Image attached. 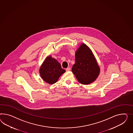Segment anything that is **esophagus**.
I'll use <instances>...</instances> for the list:
<instances>
[{
    "instance_id": "obj_1",
    "label": "esophagus",
    "mask_w": 133,
    "mask_h": 133,
    "mask_svg": "<svg viewBox=\"0 0 133 133\" xmlns=\"http://www.w3.org/2000/svg\"><path fill=\"white\" fill-rule=\"evenodd\" d=\"M66 71H67V72H68V71H70V68L68 67V68H67L66 69Z\"/></svg>"
}]
</instances>
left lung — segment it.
Segmentation results:
<instances>
[{
    "instance_id": "obj_1",
    "label": "left lung",
    "mask_w": 133,
    "mask_h": 133,
    "mask_svg": "<svg viewBox=\"0 0 133 133\" xmlns=\"http://www.w3.org/2000/svg\"><path fill=\"white\" fill-rule=\"evenodd\" d=\"M72 71L78 82L88 85L94 82L100 73V67L90 48L82 43L76 50Z\"/></svg>"
}]
</instances>
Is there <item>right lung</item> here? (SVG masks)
<instances>
[{
	"instance_id": "add662e5",
	"label": "right lung",
	"mask_w": 133,
	"mask_h": 133,
	"mask_svg": "<svg viewBox=\"0 0 133 133\" xmlns=\"http://www.w3.org/2000/svg\"><path fill=\"white\" fill-rule=\"evenodd\" d=\"M39 72L41 77L45 82L53 84L57 82L65 70L61 68V64L56 59L48 56L41 65Z\"/></svg>"
}]
</instances>
